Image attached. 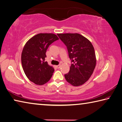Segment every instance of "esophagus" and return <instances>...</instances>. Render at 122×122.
<instances>
[{
    "mask_svg": "<svg viewBox=\"0 0 122 122\" xmlns=\"http://www.w3.org/2000/svg\"><path fill=\"white\" fill-rule=\"evenodd\" d=\"M60 67H61V65H57V66H56V67L57 68H58V69L60 68Z\"/></svg>",
    "mask_w": 122,
    "mask_h": 122,
    "instance_id": "1",
    "label": "esophagus"
}]
</instances>
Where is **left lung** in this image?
I'll return each instance as SVG.
<instances>
[{
    "label": "left lung",
    "mask_w": 122,
    "mask_h": 122,
    "mask_svg": "<svg viewBox=\"0 0 122 122\" xmlns=\"http://www.w3.org/2000/svg\"><path fill=\"white\" fill-rule=\"evenodd\" d=\"M67 46L72 63L69 72L65 75L69 83L74 86L83 85L92 75L96 66L93 46L89 40L79 34H57Z\"/></svg>",
    "instance_id": "1"
}]
</instances>
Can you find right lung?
Segmentation results:
<instances>
[{
	"instance_id": "add662e5",
	"label": "right lung",
	"mask_w": 122,
	"mask_h": 122,
	"mask_svg": "<svg viewBox=\"0 0 122 122\" xmlns=\"http://www.w3.org/2000/svg\"><path fill=\"white\" fill-rule=\"evenodd\" d=\"M59 39L54 34H38L31 38L24 45L21 54L23 69L29 80L38 85L50 80L54 69L45 61L48 47Z\"/></svg>"
}]
</instances>
